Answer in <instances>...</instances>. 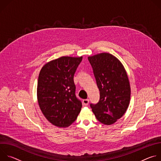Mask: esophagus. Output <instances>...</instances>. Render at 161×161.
<instances>
[{
  "instance_id": "obj_1",
  "label": "esophagus",
  "mask_w": 161,
  "mask_h": 161,
  "mask_svg": "<svg viewBox=\"0 0 161 161\" xmlns=\"http://www.w3.org/2000/svg\"><path fill=\"white\" fill-rule=\"evenodd\" d=\"M89 103V100L88 99H83V104L84 106H87Z\"/></svg>"
}]
</instances>
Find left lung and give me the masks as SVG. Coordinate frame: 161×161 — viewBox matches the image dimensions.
Segmentation results:
<instances>
[{
	"label": "left lung",
	"instance_id": "obj_1",
	"mask_svg": "<svg viewBox=\"0 0 161 161\" xmlns=\"http://www.w3.org/2000/svg\"><path fill=\"white\" fill-rule=\"evenodd\" d=\"M88 59L100 91L99 103L90 107L101 123L113 124L125 114L130 103V86L125 69L109 53L89 56Z\"/></svg>",
	"mask_w": 161,
	"mask_h": 161
}]
</instances>
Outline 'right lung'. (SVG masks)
<instances>
[{
  "label": "right lung",
  "instance_id": "right-lung-1",
  "mask_svg": "<svg viewBox=\"0 0 161 161\" xmlns=\"http://www.w3.org/2000/svg\"><path fill=\"white\" fill-rule=\"evenodd\" d=\"M82 58L63 56L45 64L40 71L37 102L45 118L55 126L71 125L81 111L73 78Z\"/></svg>",
  "mask_w": 161,
  "mask_h": 161
}]
</instances>
